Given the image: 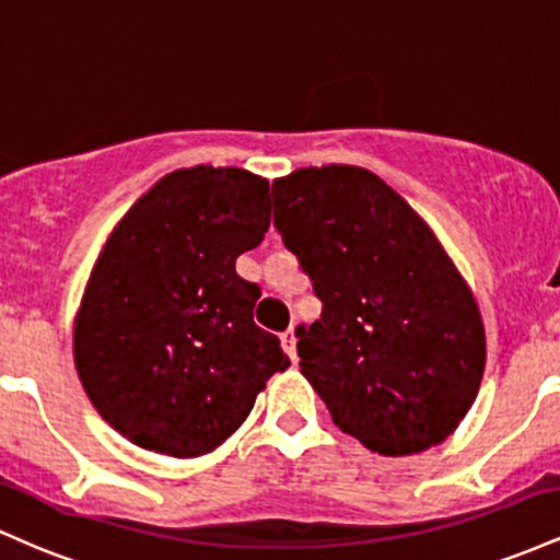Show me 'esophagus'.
<instances>
[{
	"mask_svg": "<svg viewBox=\"0 0 560 560\" xmlns=\"http://www.w3.org/2000/svg\"><path fill=\"white\" fill-rule=\"evenodd\" d=\"M280 343H282V349H285V354L291 357V360H296V330H293V325L282 332Z\"/></svg>",
	"mask_w": 560,
	"mask_h": 560,
	"instance_id": "obj_1",
	"label": "esophagus"
}]
</instances>
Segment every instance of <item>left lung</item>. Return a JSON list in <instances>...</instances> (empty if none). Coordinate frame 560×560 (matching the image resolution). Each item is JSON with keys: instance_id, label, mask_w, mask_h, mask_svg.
<instances>
[{"instance_id": "1", "label": "left lung", "mask_w": 560, "mask_h": 560, "mask_svg": "<svg viewBox=\"0 0 560 560\" xmlns=\"http://www.w3.org/2000/svg\"><path fill=\"white\" fill-rule=\"evenodd\" d=\"M275 228L323 314L299 325L301 373L332 423L381 455L444 442L479 394V306L423 219L368 168L272 182Z\"/></svg>"}]
</instances>
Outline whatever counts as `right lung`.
Returning <instances> with one entry per match:
<instances>
[{
	"mask_svg": "<svg viewBox=\"0 0 560 560\" xmlns=\"http://www.w3.org/2000/svg\"><path fill=\"white\" fill-rule=\"evenodd\" d=\"M267 192L243 168H179L131 206L94 264L73 357L94 410L137 447L217 450L291 364L254 323L261 288L235 272L269 230Z\"/></svg>",
	"mask_w": 560,
	"mask_h": 560,
	"instance_id": "1",
	"label": "right lung"
}]
</instances>
